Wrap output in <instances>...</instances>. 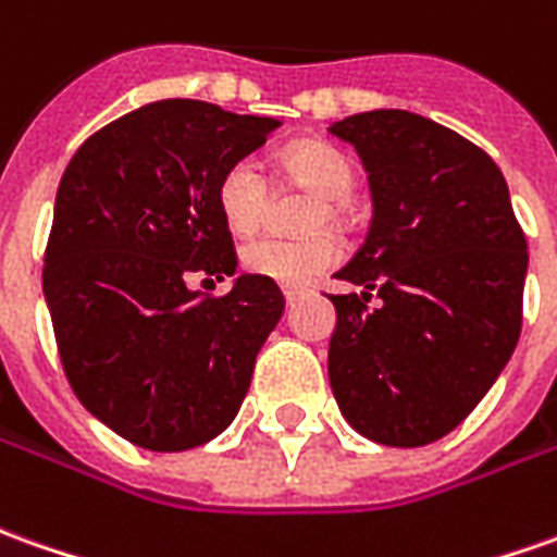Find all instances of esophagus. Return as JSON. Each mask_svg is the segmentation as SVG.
<instances>
[{
  "label": "esophagus",
  "mask_w": 557,
  "mask_h": 557,
  "mask_svg": "<svg viewBox=\"0 0 557 557\" xmlns=\"http://www.w3.org/2000/svg\"><path fill=\"white\" fill-rule=\"evenodd\" d=\"M298 295H301V289H293V286H286V289H283V298H286V305H293Z\"/></svg>",
  "instance_id": "1"
}]
</instances>
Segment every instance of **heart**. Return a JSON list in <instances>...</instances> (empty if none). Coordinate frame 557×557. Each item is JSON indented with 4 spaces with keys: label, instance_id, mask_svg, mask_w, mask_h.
Instances as JSON below:
<instances>
[{
    "label": "heart",
    "instance_id": "obj_1",
    "mask_svg": "<svg viewBox=\"0 0 557 557\" xmlns=\"http://www.w3.org/2000/svg\"><path fill=\"white\" fill-rule=\"evenodd\" d=\"M283 173L289 183L320 198V203L308 215L310 234L342 222V200L350 198L357 185V170L347 161V154L326 143H301L283 154ZM268 195H271L268 180L259 164L244 158L219 176L215 210L234 237H249L264 222ZM338 256L342 249L326 234H317L308 240L259 237L240 249V264L249 274L274 280L280 286H305L320 274H326L329 268L338 262Z\"/></svg>",
    "mask_w": 557,
    "mask_h": 557
}]
</instances>
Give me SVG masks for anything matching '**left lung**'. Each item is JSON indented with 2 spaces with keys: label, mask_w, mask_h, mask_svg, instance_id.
Segmentation results:
<instances>
[{
  "label": "left lung",
  "mask_w": 557,
  "mask_h": 557,
  "mask_svg": "<svg viewBox=\"0 0 557 557\" xmlns=\"http://www.w3.org/2000/svg\"><path fill=\"white\" fill-rule=\"evenodd\" d=\"M372 188V225L335 274L329 384L359 436L418 448L448 436L521 335L528 240L491 154L406 109L335 121ZM382 301L368 308L371 295Z\"/></svg>",
  "instance_id": "1"
}]
</instances>
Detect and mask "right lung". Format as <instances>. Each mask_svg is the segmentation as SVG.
<instances>
[{
	"instance_id": "1",
	"label": "right lung",
	"mask_w": 557,
	"mask_h": 557,
	"mask_svg": "<svg viewBox=\"0 0 557 557\" xmlns=\"http://www.w3.org/2000/svg\"><path fill=\"white\" fill-rule=\"evenodd\" d=\"M277 127L158 100L85 139L60 180L41 271L60 359L82 406L139 448L228 430L283 317L274 280L240 274L222 299L187 286L237 271L215 185Z\"/></svg>"
}]
</instances>
